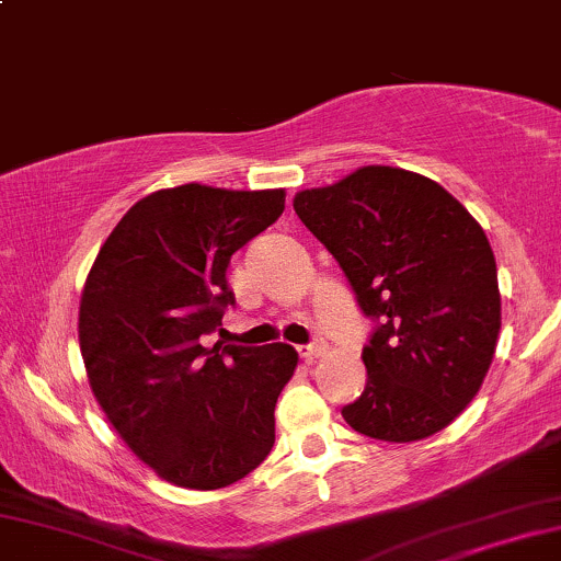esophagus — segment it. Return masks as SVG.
Here are the masks:
<instances>
[{
	"label": "esophagus",
	"instance_id": "34e87169",
	"mask_svg": "<svg viewBox=\"0 0 561 561\" xmlns=\"http://www.w3.org/2000/svg\"><path fill=\"white\" fill-rule=\"evenodd\" d=\"M324 351H328V343H324L322 337H314V341L309 345H301L299 356L304 358V362H314V358H320Z\"/></svg>",
	"mask_w": 561,
	"mask_h": 561
}]
</instances>
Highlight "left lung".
Listing matches in <instances>:
<instances>
[{
	"mask_svg": "<svg viewBox=\"0 0 561 561\" xmlns=\"http://www.w3.org/2000/svg\"><path fill=\"white\" fill-rule=\"evenodd\" d=\"M375 322L366 387L343 419L382 442L445 428L479 392L502 324L486 233L445 186L392 165H364L294 197Z\"/></svg>",
	"mask_w": 561,
	"mask_h": 561,
	"instance_id": "8db88e82",
	"label": "left lung"
}]
</instances>
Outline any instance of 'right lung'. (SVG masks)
I'll list each match as a JSON object with an SVG mask.
<instances>
[{
  "label": "right lung",
  "instance_id": "obj_1",
  "mask_svg": "<svg viewBox=\"0 0 561 561\" xmlns=\"http://www.w3.org/2000/svg\"><path fill=\"white\" fill-rule=\"evenodd\" d=\"M286 192L182 184L127 210L90 267L80 351L90 390L129 449L169 483L224 489L275 442L286 343L205 348L233 307L231 254L280 218Z\"/></svg>",
  "mask_w": 561,
  "mask_h": 561
}]
</instances>
